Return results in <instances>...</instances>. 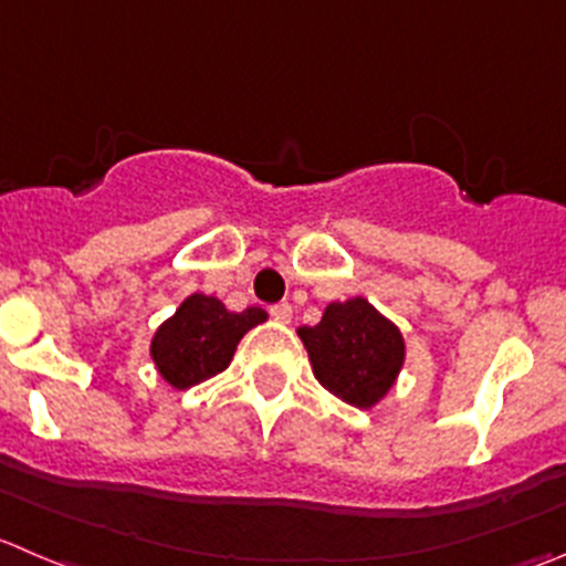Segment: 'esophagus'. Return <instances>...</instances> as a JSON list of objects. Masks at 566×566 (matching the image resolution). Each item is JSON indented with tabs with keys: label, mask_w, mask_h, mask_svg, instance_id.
I'll use <instances>...</instances> for the list:
<instances>
[{
	"label": "esophagus",
	"mask_w": 566,
	"mask_h": 566,
	"mask_svg": "<svg viewBox=\"0 0 566 566\" xmlns=\"http://www.w3.org/2000/svg\"><path fill=\"white\" fill-rule=\"evenodd\" d=\"M271 317H273V321H279V323H290V321H293V306H290L287 301H282V304H273L271 306Z\"/></svg>",
	"instance_id": "34e87169"
}]
</instances>
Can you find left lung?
<instances>
[{
	"mask_svg": "<svg viewBox=\"0 0 566 566\" xmlns=\"http://www.w3.org/2000/svg\"><path fill=\"white\" fill-rule=\"evenodd\" d=\"M315 378L356 409L376 406L403 367L406 345L398 326L361 295L334 301L317 326H301Z\"/></svg>",
	"mask_w": 566,
	"mask_h": 566,
	"instance_id": "1",
	"label": "left lung"
}]
</instances>
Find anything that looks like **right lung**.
I'll return each instance as SVG.
<instances>
[{"label": "right lung", "instance_id": "right-lung-1", "mask_svg": "<svg viewBox=\"0 0 566 566\" xmlns=\"http://www.w3.org/2000/svg\"><path fill=\"white\" fill-rule=\"evenodd\" d=\"M260 306L229 312L216 295L193 293L151 337V359L174 389H188L227 370L249 328L265 323Z\"/></svg>", "mask_w": 566, "mask_h": 566}]
</instances>
